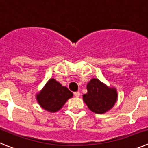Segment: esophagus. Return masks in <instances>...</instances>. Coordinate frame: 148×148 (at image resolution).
I'll use <instances>...</instances> for the list:
<instances>
[{"label": "esophagus", "mask_w": 148, "mask_h": 148, "mask_svg": "<svg viewBox=\"0 0 148 148\" xmlns=\"http://www.w3.org/2000/svg\"><path fill=\"white\" fill-rule=\"evenodd\" d=\"M74 95H75V97H79L80 96V92H78V91L75 92H74Z\"/></svg>", "instance_id": "1"}]
</instances>
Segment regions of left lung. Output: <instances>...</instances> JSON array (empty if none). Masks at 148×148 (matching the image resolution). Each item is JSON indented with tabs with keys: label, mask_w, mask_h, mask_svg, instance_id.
<instances>
[{
	"label": "left lung",
	"mask_w": 148,
	"mask_h": 148,
	"mask_svg": "<svg viewBox=\"0 0 148 148\" xmlns=\"http://www.w3.org/2000/svg\"><path fill=\"white\" fill-rule=\"evenodd\" d=\"M87 90V93L83 95V100L89 109L95 113H107L117 101L116 89L108 87L98 78H92L89 82Z\"/></svg>",
	"instance_id": "obj_1"
}]
</instances>
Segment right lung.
Instances as JSON below:
<instances>
[{
    "mask_svg": "<svg viewBox=\"0 0 148 148\" xmlns=\"http://www.w3.org/2000/svg\"><path fill=\"white\" fill-rule=\"evenodd\" d=\"M73 96V92L67 87L61 85L54 78H50L35 95L39 105L50 113L61 110L66 101Z\"/></svg>",
    "mask_w": 148,
    "mask_h": 148,
    "instance_id": "right-lung-1",
    "label": "right lung"
}]
</instances>
